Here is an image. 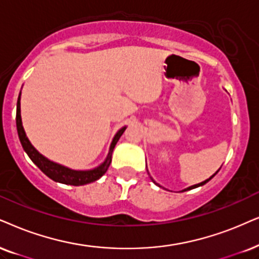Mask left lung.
Returning <instances> with one entry per match:
<instances>
[{"instance_id": "8db88e82", "label": "left lung", "mask_w": 259, "mask_h": 259, "mask_svg": "<svg viewBox=\"0 0 259 259\" xmlns=\"http://www.w3.org/2000/svg\"><path fill=\"white\" fill-rule=\"evenodd\" d=\"M218 173V172H217ZM217 173H215V175H217ZM215 175H212L211 177H210V178H209V179H207V181H204V182H202V183H198V184H196V185H192V186H189V188H186V189H184V190H183V191H188V190H191V189H195V188H198V186H202V185H204L205 184V183H208L209 181H210V179L212 178V177H214ZM152 181H153V179H152ZM154 182V181H153ZM154 183H155V182H154ZM155 184H156V183H155ZM156 185H158V184H156Z\"/></svg>"}]
</instances>
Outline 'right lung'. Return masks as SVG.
Masks as SVG:
<instances>
[{
	"mask_svg": "<svg viewBox=\"0 0 259 259\" xmlns=\"http://www.w3.org/2000/svg\"><path fill=\"white\" fill-rule=\"evenodd\" d=\"M16 129H18V135L19 139H20L22 148H24L25 152L27 153L29 159L38 166V168L40 169L44 175H47L49 178L52 179V181L62 183V184L80 186L96 182L100 178V177L105 175V172L107 171V168H109L111 163V160H112V152L114 147H116L117 142H118L119 137L123 135L126 126H123L122 129H119L116 135H114L112 142H111L109 154H107L105 161L98 166V167L93 169H88V171H75V169L68 168L65 167V166L60 165V163L51 161V160L45 158L44 155H41V154L32 146V143L29 142L27 136H26L24 126H22L20 113V94H19L18 103H16Z\"/></svg>",
	"mask_w": 259,
	"mask_h": 259,
	"instance_id": "1",
	"label": "right lung"
}]
</instances>
